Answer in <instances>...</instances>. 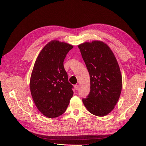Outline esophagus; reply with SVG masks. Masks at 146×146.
<instances>
[{"mask_svg": "<svg viewBox=\"0 0 146 146\" xmlns=\"http://www.w3.org/2000/svg\"><path fill=\"white\" fill-rule=\"evenodd\" d=\"M74 88H75V89H76V90H77L79 89V86L78 85H74Z\"/></svg>", "mask_w": 146, "mask_h": 146, "instance_id": "obj_1", "label": "esophagus"}]
</instances>
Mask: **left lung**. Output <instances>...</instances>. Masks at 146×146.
I'll list each match as a JSON object with an SVG mask.
<instances>
[{
  "mask_svg": "<svg viewBox=\"0 0 146 146\" xmlns=\"http://www.w3.org/2000/svg\"><path fill=\"white\" fill-rule=\"evenodd\" d=\"M90 75V89L82 99L88 111L104 117L115 108L122 90V76L113 52L101 41L86 42L78 45Z\"/></svg>",
  "mask_w": 146,
  "mask_h": 146,
  "instance_id": "obj_1",
  "label": "left lung"
}]
</instances>
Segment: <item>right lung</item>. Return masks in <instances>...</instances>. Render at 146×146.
<instances>
[{
  "label": "right lung",
  "instance_id": "1",
  "mask_svg": "<svg viewBox=\"0 0 146 146\" xmlns=\"http://www.w3.org/2000/svg\"><path fill=\"white\" fill-rule=\"evenodd\" d=\"M73 46L52 40L42 49L30 79V90L37 109L44 116L54 118L66 110L73 96V86L68 81L63 62Z\"/></svg>",
  "mask_w": 146,
  "mask_h": 146
}]
</instances>
